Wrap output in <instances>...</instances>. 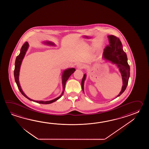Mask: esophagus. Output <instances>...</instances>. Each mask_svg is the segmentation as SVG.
<instances>
[{"label":"esophagus","instance_id":"34e87169","mask_svg":"<svg viewBox=\"0 0 149 149\" xmlns=\"http://www.w3.org/2000/svg\"><path fill=\"white\" fill-rule=\"evenodd\" d=\"M84 64L82 63H81L77 64V68L78 69H81L82 68H84Z\"/></svg>","mask_w":149,"mask_h":149}]
</instances>
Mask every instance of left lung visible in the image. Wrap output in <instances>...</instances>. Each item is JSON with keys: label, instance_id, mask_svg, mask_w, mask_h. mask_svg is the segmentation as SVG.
<instances>
[{"label": "left lung", "instance_id": "obj_1", "mask_svg": "<svg viewBox=\"0 0 149 149\" xmlns=\"http://www.w3.org/2000/svg\"><path fill=\"white\" fill-rule=\"evenodd\" d=\"M109 45L104 49L103 57L105 60L109 61L119 69L123 79V86L120 92L116 97L121 95L128 85L130 76V67L127 62V57L126 53L123 50L121 42L119 38L113 35L108 36ZM86 78V74H84L81 81L82 91L84 93V82Z\"/></svg>", "mask_w": 149, "mask_h": 149}]
</instances>
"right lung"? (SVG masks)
I'll list each match as a JSON object with an SVG mask.
<instances>
[{
	"mask_svg": "<svg viewBox=\"0 0 149 149\" xmlns=\"http://www.w3.org/2000/svg\"><path fill=\"white\" fill-rule=\"evenodd\" d=\"M44 44L47 45H49V46H55L56 45L54 44V42L50 41H44ZM29 45L28 42H25L24 45L22 46V47L21 48V51H20V53L19 55L16 57V60L15 62V69L14 71V78L16 82L17 86L18 87V88L20 92L21 93V94H22L24 97L26 98H28L29 100L31 101L35 102L36 103H40V104H51L53 103L54 102L57 101V100H58L59 98L61 97V96L63 94L64 91V89H65V85L67 82V80L69 78L70 76L72 74V73L76 71V69L73 68H68L65 70H64L62 73V86H63V92L62 93V94H61L60 96L57 97V98H55L54 100H52L51 101H35L33 100H32L31 98L28 97L26 95H25V93L23 91L22 89L21 88V87L20 85V84L19 82V71H20V68L21 64L24 58V57L25 56L26 52L28 49Z\"/></svg>",
	"mask_w": 149,
	"mask_h": 149,
	"instance_id": "right-lung-1",
	"label": "right lung"
}]
</instances>
